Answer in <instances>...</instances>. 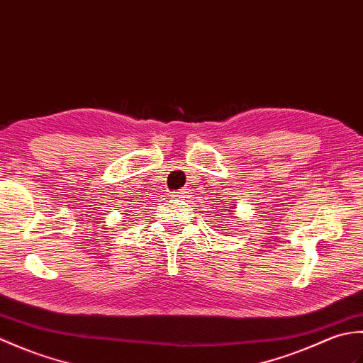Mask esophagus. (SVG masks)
I'll list each match as a JSON object with an SVG mask.
<instances>
[{
  "instance_id": "esophagus-1",
  "label": "esophagus",
  "mask_w": 363,
  "mask_h": 363,
  "mask_svg": "<svg viewBox=\"0 0 363 363\" xmlns=\"http://www.w3.org/2000/svg\"><path fill=\"white\" fill-rule=\"evenodd\" d=\"M173 196L174 198H189V191H187V189H181V190L174 191Z\"/></svg>"
}]
</instances>
